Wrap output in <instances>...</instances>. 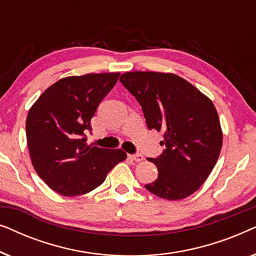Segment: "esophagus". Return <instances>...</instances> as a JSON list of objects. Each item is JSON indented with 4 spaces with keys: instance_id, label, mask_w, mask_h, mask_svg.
Masks as SVG:
<instances>
[{
    "instance_id": "obj_1",
    "label": "esophagus",
    "mask_w": 256,
    "mask_h": 256,
    "mask_svg": "<svg viewBox=\"0 0 256 256\" xmlns=\"http://www.w3.org/2000/svg\"><path fill=\"white\" fill-rule=\"evenodd\" d=\"M129 158L134 160V162H141V160H144V157H143L141 154H136V155H129Z\"/></svg>"
}]
</instances>
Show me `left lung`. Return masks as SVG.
I'll use <instances>...</instances> for the list:
<instances>
[{
  "instance_id": "left-lung-1",
  "label": "left lung",
  "mask_w": 256,
  "mask_h": 256,
  "mask_svg": "<svg viewBox=\"0 0 256 256\" xmlns=\"http://www.w3.org/2000/svg\"><path fill=\"white\" fill-rule=\"evenodd\" d=\"M120 82L141 104L148 128L164 138L162 155L148 158L158 177L146 188L168 200L191 196L208 180L222 146L214 104L174 73L126 72Z\"/></svg>"
}]
</instances>
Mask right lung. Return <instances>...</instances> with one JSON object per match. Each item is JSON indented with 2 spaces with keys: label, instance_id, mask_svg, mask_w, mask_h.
<instances>
[{
  "label": "right lung",
  "instance_id": "add662e5",
  "mask_svg": "<svg viewBox=\"0 0 256 256\" xmlns=\"http://www.w3.org/2000/svg\"><path fill=\"white\" fill-rule=\"evenodd\" d=\"M120 73H88L58 80L28 113L26 132L31 162L51 190L66 197L100 186L107 174L127 158L121 149L86 143L90 118Z\"/></svg>",
  "mask_w": 256,
  "mask_h": 256
}]
</instances>
